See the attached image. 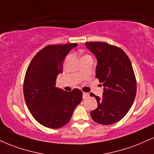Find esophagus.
Instances as JSON below:
<instances>
[{
    "label": "esophagus",
    "mask_w": 154,
    "mask_h": 154,
    "mask_svg": "<svg viewBox=\"0 0 154 154\" xmlns=\"http://www.w3.org/2000/svg\"><path fill=\"white\" fill-rule=\"evenodd\" d=\"M89 97V93H83V99H85V98H88Z\"/></svg>",
    "instance_id": "obj_1"
}]
</instances>
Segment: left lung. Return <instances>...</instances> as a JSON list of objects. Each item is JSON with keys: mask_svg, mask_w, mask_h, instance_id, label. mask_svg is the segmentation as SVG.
<instances>
[{"mask_svg": "<svg viewBox=\"0 0 154 154\" xmlns=\"http://www.w3.org/2000/svg\"><path fill=\"white\" fill-rule=\"evenodd\" d=\"M85 45L98 60L95 77L104 87L101 98L91 94L98 102L91 117L100 125H112L126 115L135 100L137 83L131 61L115 45L103 42H87Z\"/></svg>", "mask_w": 154, "mask_h": 154, "instance_id": "left-lung-1", "label": "left lung"}]
</instances>
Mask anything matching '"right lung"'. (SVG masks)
Returning a JSON list of instances; mask_svg holds the SVG:
<instances>
[{"label":"right lung","instance_id":"add662e5","mask_svg":"<svg viewBox=\"0 0 154 154\" xmlns=\"http://www.w3.org/2000/svg\"><path fill=\"white\" fill-rule=\"evenodd\" d=\"M77 45H47L37 53L27 67L23 84L24 100L35 119L44 127L58 129L66 125L82 101L80 90L67 92L56 87L64 58Z\"/></svg>","mask_w":154,"mask_h":154}]
</instances>
